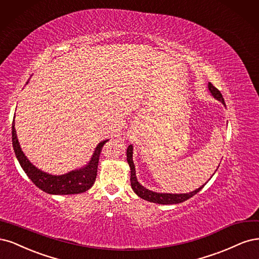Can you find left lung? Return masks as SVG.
<instances>
[{"label":"left lung","instance_id":"1","mask_svg":"<svg viewBox=\"0 0 259 259\" xmlns=\"http://www.w3.org/2000/svg\"><path fill=\"white\" fill-rule=\"evenodd\" d=\"M207 87H208V90H210V93L212 94V96L225 105V101H224V98L221 94V91L216 87H214L211 82H208ZM132 154H133V147H132V145H129L128 149H127V161L129 163L130 170H131L130 171L131 172V177H130L131 187H132L133 191H135V193L140 198L147 200V201H149V202H154V203H158V204H177V203L184 202L187 199L191 198L197 193H199V191L201 190L203 188V186L205 185L204 184L201 187H199L198 189L191 191V193H188V194H160V193H155V191H152V190H148L144 186H142L137 180L135 163H133V160H132Z\"/></svg>","mask_w":259,"mask_h":259}]
</instances>
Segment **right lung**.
Here are the masks:
<instances>
[{"label":"right lung","mask_w":259,"mask_h":259,"mask_svg":"<svg viewBox=\"0 0 259 259\" xmlns=\"http://www.w3.org/2000/svg\"><path fill=\"white\" fill-rule=\"evenodd\" d=\"M28 84V81H27ZM15 118V117H14ZM12 141L16 157L21 165L23 171L27 173L29 179L34 183L35 186L47 194L51 195H74L85 193L91 188L97 178L99 157L101 154L102 147L108 140L100 142L95 149V153L91 157L89 163L79 170H74L62 175H52L33 165L28 158L24 156L19 145V142L16 135L15 122L12 126Z\"/></svg>","instance_id":"right-lung-1"}]
</instances>
